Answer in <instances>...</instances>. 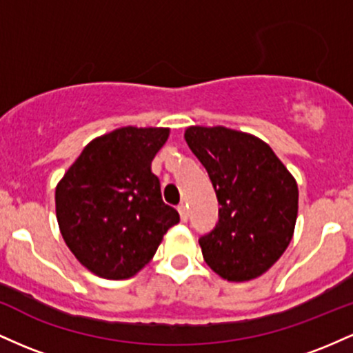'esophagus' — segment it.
Wrapping results in <instances>:
<instances>
[{"instance_id":"34e87169","label":"esophagus","mask_w":353,"mask_h":353,"mask_svg":"<svg viewBox=\"0 0 353 353\" xmlns=\"http://www.w3.org/2000/svg\"><path fill=\"white\" fill-rule=\"evenodd\" d=\"M177 210H179L181 221H182V222H185V221H188V217H189V210H188V205H185V204H181L179 208H177Z\"/></svg>"}]
</instances>
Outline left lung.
Here are the masks:
<instances>
[{
    "mask_svg": "<svg viewBox=\"0 0 353 353\" xmlns=\"http://www.w3.org/2000/svg\"><path fill=\"white\" fill-rule=\"evenodd\" d=\"M184 139L208 171L219 201L216 229L199 239L204 261L229 282L272 267L294 237L297 181L269 144L224 125H189Z\"/></svg>",
    "mask_w": 353,
    "mask_h": 353,
    "instance_id": "8db88e82",
    "label": "left lung"
}]
</instances>
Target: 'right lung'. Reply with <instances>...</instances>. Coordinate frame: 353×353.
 <instances>
[{"instance_id": "obj_1", "label": "right lung", "mask_w": 353, "mask_h": 353, "mask_svg": "<svg viewBox=\"0 0 353 353\" xmlns=\"http://www.w3.org/2000/svg\"><path fill=\"white\" fill-rule=\"evenodd\" d=\"M169 132V128L124 125L94 137L56 185L61 236L98 277H134L179 222L177 210L163 202L151 169Z\"/></svg>"}]
</instances>
